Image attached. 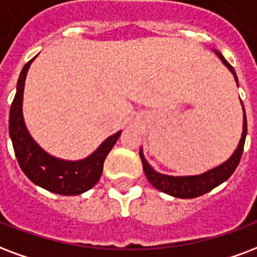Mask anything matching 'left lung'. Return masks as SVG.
<instances>
[{
	"label": "left lung",
	"mask_w": 257,
	"mask_h": 257,
	"mask_svg": "<svg viewBox=\"0 0 257 257\" xmlns=\"http://www.w3.org/2000/svg\"><path fill=\"white\" fill-rule=\"evenodd\" d=\"M216 53V56L219 57V60L223 62V65L227 66V69L233 73L235 79V83L238 85V79L235 75L234 68L230 65L229 62L225 60V57L220 54L219 51L214 50ZM242 103V102H241ZM244 110V125H242V135H241L240 143L235 148V151L233 155L223 162L219 166L211 169L208 172L199 174V176H184V177H174V176H167V174H162V173H158L154 170L153 167L150 166V163L147 162V159L144 158L143 150L140 148V159L143 163V170L144 174L147 177V180L151 182V185L154 188H157L158 191L167 193L170 196L180 197V199H193V197L201 196L207 192H210L211 189H214L218 185H220L222 182H225L233 173H234L235 167L238 166L240 163L241 155L244 151V144H245V138H246V115H245V109Z\"/></svg>",
	"instance_id": "8db88e82"
}]
</instances>
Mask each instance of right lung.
<instances>
[{"instance_id":"obj_1","label":"right lung","mask_w":257,"mask_h":257,"mask_svg":"<svg viewBox=\"0 0 257 257\" xmlns=\"http://www.w3.org/2000/svg\"><path fill=\"white\" fill-rule=\"evenodd\" d=\"M32 61L34 58L28 61L19 76L16 95L9 114V135L17 162L35 185L46 191L64 196L84 193L99 181L104 159L118 140L121 131L109 136L94 153L80 161H64L47 154L32 139L23 118L24 81Z\"/></svg>"}]
</instances>
